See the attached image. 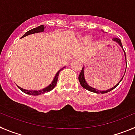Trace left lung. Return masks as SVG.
<instances>
[{
  "label": "left lung",
  "mask_w": 135,
  "mask_h": 135,
  "mask_svg": "<svg viewBox=\"0 0 135 135\" xmlns=\"http://www.w3.org/2000/svg\"><path fill=\"white\" fill-rule=\"evenodd\" d=\"M112 41H115V42H117V43H119L120 46H121V47H122V49L123 50V46H122V44H121V41L119 38H112ZM123 52H124V54H125V59H126V52H125V51H124V50H123ZM126 66H127V62H126ZM123 78H122V79L120 80V81L119 82V83H117V85H114V86L112 88L110 89V90H105V91H100V90H96V89L94 88L90 87V85H89L88 84L86 83V81H85V77H84V68H83H83H82V70H81V73H80L79 76V80L80 84H81V85L83 87V88L86 89V90H89V91H90V92H94V93H97V94H99V93H101V94H104V93H107V92H110V91L112 90L113 89H114L117 86V85L119 84V83L121 81V80L123 79Z\"/></svg>",
  "instance_id": "8db88e82"
}]
</instances>
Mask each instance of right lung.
<instances>
[{
	"mask_svg": "<svg viewBox=\"0 0 135 135\" xmlns=\"http://www.w3.org/2000/svg\"><path fill=\"white\" fill-rule=\"evenodd\" d=\"M45 28V26L44 25H40V26L37 27H36V28L32 29V30H30V31L28 32H27L24 35L22 36L21 38H23L26 36L27 35H30V34H35V33H38V32H42L44 31V29ZM63 68L61 69L60 70L58 71V72L56 73V74L55 77H54V80L52 81V83L49 85L48 86L46 87L45 88L43 89V90H25V89H23L21 88V87L18 86V88L20 89V90L22 91V92H25L26 94H30V95H34V96H37V95H40L41 94H44V93H46V92H48L50 91H51L54 88V87L56 86V83H57V81H58V77H59V72L61 70H63Z\"/></svg>",
	"mask_w": 135,
	"mask_h": 135,
	"instance_id": "add662e5",
	"label": "right lung"
}]
</instances>
